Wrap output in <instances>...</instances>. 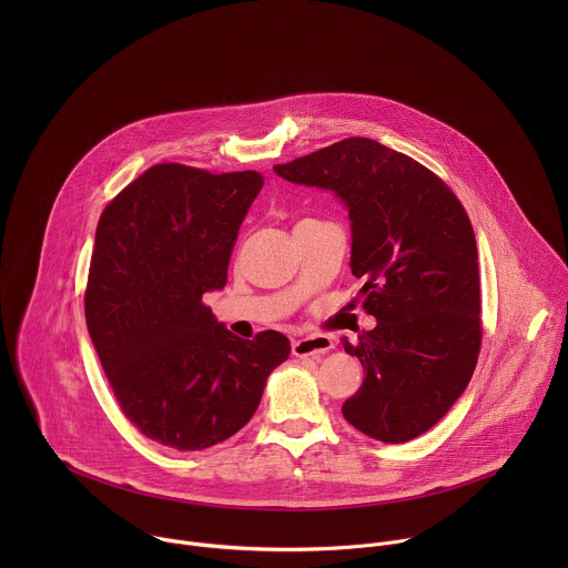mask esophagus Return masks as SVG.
I'll return each mask as SVG.
<instances>
[{
  "label": "esophagus",
  "instance_id": "esophagus-1",
  "mask_svg": "<svg viewBox=\"0 0 568 568\" xmlns=\"http://www.w3.org/2000/svg\"><path fill=\"white\" fill-rule=\"evenodd\" d=\"M334 347L332 338L324 334H306L293 341V354L295 356H322Z\"/></svg>",
  "mask_w": 568,
  "mask_h": 568
}]
</instances>
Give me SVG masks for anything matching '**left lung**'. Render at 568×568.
<instances>
[{
  "mask_svg": "<svg viewBox=\"0 0 568 568\" xmlns=\"http://www.w3.org/2000/svg\"><path fill=\"white\" fill-rule=\"evenodd\" d=\"M273 170L347 210L349 268L378 325L354 345L341 338L365 369L343 417L387 444L426 433L466 392L481 347L479 255L464 205L428 168L367 138Z\"/></svg>",
  "mask_w": 568,
  "mask_h": 568,
  "instance_id": "obj_1",
  "label": "left lung"
}]
</instances>
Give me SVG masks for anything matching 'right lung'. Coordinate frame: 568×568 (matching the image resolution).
Listing matches in <instances>:
<instances>
[{
  "label": "right lung",
  "instance_id": "add662e5",
  "mask_svg": "<svg viewBox=\"0 0 568 568\" xmlns=\"http://www.w3.org/2000/svg\"><path fill=\"white\" fill-rule=\"evenodd\" d=\"M264 185L255 170L149 168L102 212L84 320L124 415L174 450L239 433L266 378L291 354L282 332L246 341L201 297L223 291L244 216Z\"/></svg>",
  "mask_w": 568,
  "mask_h": 568
}]
</instances>
